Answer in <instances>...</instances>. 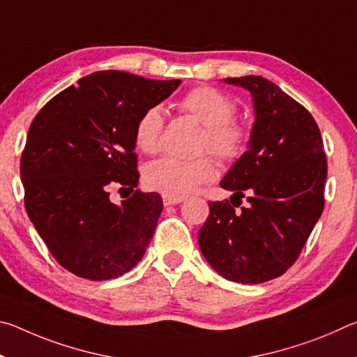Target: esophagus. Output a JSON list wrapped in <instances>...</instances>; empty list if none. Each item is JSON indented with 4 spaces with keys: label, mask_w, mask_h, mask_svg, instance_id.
<instances>
[{
    "label": "esophagus",
    "mask_w": 357,
    "mask_h": 357,
    "mask_svg": "<svg viewBox=\"0 0 357 357\" xmlns=\"http://www.w3.org/2000/svg\"><path fill=\"white\" fill-rule=\"evenodd\" d=\"M179 203H183V198L164 197V204H165V206H172V204H179Z\"/></svg>",
    "instance_id": "1"
}]
</instances>
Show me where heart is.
<instances>
[{
	"label": "heart",
	"mask_w": 357,
	"mask_h": 357,
	"mask_svg": "<svg viewBox=\"0 0 357 357\" xmlns=\"http://www.w3.org/2000/svg\"><path fill=\"white\" fill-rule=\"evenodd\" d=\"M179 108L200 123L202 151L209 149L223 162H233L244 154L249 143V129L234 119L236 102L229 96L211 86H197L183 96ZM164 112L151 107L135 126L137 146L144 153H155L160 148ZM215 176V164L209 157L197 160H181L164 157L149 164L144 172V183L155 192L170 198H184Z\"/></svg>",
	"instance_id": "1"
}]
</instances>
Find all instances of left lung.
I'll list each match as a JSON object with an SVG mask.
<instances>
[{
  "instance_id": "obj_1",
  "label": "left lung",
  "mask_w": 357,
  "mask_h": 357,
  "mask_svg": "<svg viewBox=\"0 0 357 357\" xmlns=\"http://www.w3.org/2000/svg\"><path fill=\"white\" fill-rule=\"evenodd\" d=\"M250 91L255 123L247 151L220 181L238 198L211 202L198 245L215 273L261 283L298 259L324 208L328 162L312 114L258 75L223 78ZM245 197L248 206L234 209Z\"/></svg>"
}]
</instances>
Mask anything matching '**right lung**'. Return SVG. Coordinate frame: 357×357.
Instances as JSON below:
<instances>
[{"mask_svg": "<svg viewBox=\"0 0 357 357\" xmlns=\"http://www.w3.org/2000/svg\"><path fill=\"white\" fill-rule=\"evenodd\" d=\"M179 84L94 72L48 100L33 119L20 160L25 208L48 250L72 274L116 279L143 258L162 197L135 190L114 205L107 189L138 185L137 121Z\"/></svg>", "mask_w": 357, "mask_h": 357, "instance_id": "1", "label": "right lung"}]
</instances>
